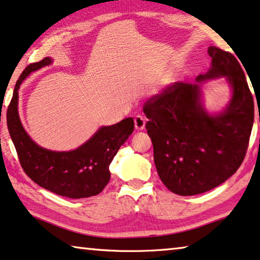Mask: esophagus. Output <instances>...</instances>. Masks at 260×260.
I'll return each instance as SVG.
<instances>
[{"label":"esophagus","mask_w":260,"mask_h":260,"mask_svg":"<svg viewBox=\"0 0 260 260\" xmlns=\"http://www.w3.org/2000/svg\"><path fill=\"white\" fill-rule=\"evenodd\" d=\"M134 125H135V129L138 131L145 129V126H146L145 117H143V115H137L134 119Z\"/></svg>","instance_id":"1"}]
</instances>
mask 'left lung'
Segmentation results:
<instances>
[{"label": "left lung", "mask_w": 260, "mask_h": 260, "mask_svg": "<svg viewBox=\"0 0 260 260\" xmlns=\"http://www.w3.org/2000/svg\"><path fill=\"white\" fill-rule=\"evenodd\" d=\"M212 66L197 83H176L149 98L143 112L163 184L179 196L219 186L241 167L253 126L254 104L242 66L232 53L208 48ZM224 77L232 98L222 113L209 115L201 103V84Z\"/></svg>", "instance_id": "8db88e82"}]
</instances>
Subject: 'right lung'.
<instances>
[{
    "mask_svg": "<svg viewBox=\"0 0 260 260\" xmlns=\"http://www.w3.org/2000/svg\"><path fill=\"white\" fill-rule=\"evenodd\" d=\"M51 63L52 59L47 56L28 64L20 74L7 111L11 140L24 172L39 186L72 199L97 196L109 183V167L115 154L133 133V118L101 127L88 141L71 151H53L38 146L20 122L18 89L32 72Z\"/></svg>",
    "mask_w": 260,
    "mask_h": 260,
    "instance_id": "add662e5",
    "label": "right lung"
}]
</instances>
